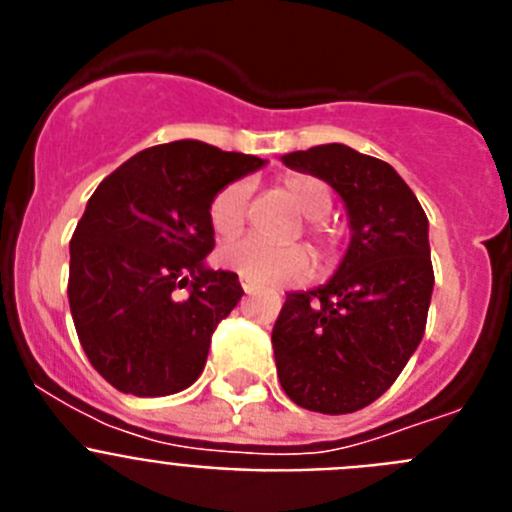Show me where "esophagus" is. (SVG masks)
<instances>
[{"instance_id":"obj_1","label":"esophagus","mask_w":512,"mask_h":512,"mask_svg":"<svg viewBox=\"0 0 512 512\" xmlns=\"http://www.w3.org/2000/svg\"><path fill=\"white\" fill-rule=\"evenodd\" d=\"M241 287L243 292H253V289H256V282H251V279H241Z\"/></svg>"}]
</instances>
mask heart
Here are the masks:
<instances>
[{"instance_id":"obj_1","label":"heart","mask_w":512,"mask_h":512,"mask_svg":"<svg viewBox=\"0 0 512 512\" xmlns=\"http://www.w3.org/2000/svg\"><path fill=\"white\" fill-rule=\"evenodd\" d=\"M284 194L292 205L307 217V220H323L333 207L328 187L320 179L312 176H287L282 182ZM248 200H251V187L248 182H233L215 194L210 205V225L220 238H235L246 225ZM310 235L320 246V253L328 256L333 248V238L325 233L320 225H312ZM217 259L225 269L235 271L238 277L253 279L261 284H292L307 277L310 271V256L302 246L274 248L264 243L246 238L235 241L217 253Z\"/></svg>"}]
</instances>
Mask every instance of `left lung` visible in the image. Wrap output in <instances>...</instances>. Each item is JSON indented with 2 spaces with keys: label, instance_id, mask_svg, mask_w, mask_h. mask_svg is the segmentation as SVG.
Listing matches in <instances>:
<instances>
[{
  "label": "left lung",
  "instance_id": "obj_1",
  "mask_svg": "<svg viewBox=\"0 0 512 512\" xmlns=\"http://www.w3.org/2000/svg\"><path fill=\"white\" fill-rule=\"evenodd\" d=\"M282 161L336 189L351 243L328 282L287 295L271 330L279 382L312 413H356L390 390L423 338L433 295L428 217L390 164L343 143Z\"/></svg>",
  "mask_w": 512,
  "mask_h": 512
}]
</instances>
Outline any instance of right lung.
<instances>
[{"label":"right lung","mask_w":512,"mask_h":512,"mask_svg":"<svg viewBox=\"0 0 512 512\" xmlns=\"http://www.w3.org/2000/svg\"><path fill=\"white\" fill-rule=\"evenodd\" d=\"M264 164L174 140L135 153L94 189L69 246V305L84 354L112 387L164 397L197 382L217 323L243 297L238 274L205 261L210 205Z\"/></svg>","instance_id":"1"}]
</instances>
